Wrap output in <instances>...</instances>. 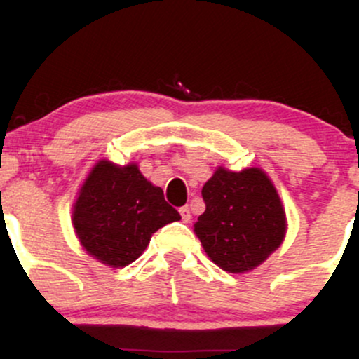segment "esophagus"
I'll return each instance as SVG.
<instances>
[{
    "label": "esophagus",
    "instance_id": "obj_1",
    "mask_svg": "<svg viewBox=\"0 0 359 359\" xmlns=\"http://www.w3.org/2000/svg\"><path fill=\"white\" fill-rule=\"evenodd\" d=\"M179 212H180V216H182V221L184 222L191 221L192 216H191V211H189V205H184V208H180Z\"/></svg>",
    "mask_w": 359,
    "mask_h": 359
}]
</instances>
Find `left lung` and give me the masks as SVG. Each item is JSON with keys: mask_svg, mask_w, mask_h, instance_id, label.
<instances>
[{"mask_svg": "<svg viewBox=\"0 0 359 359\" xmlns=\"http://www.w3.org/2000/svg\"><path fill=\"white\" fill-rule=\"evenodd\" d=\"M203 197L205 211L197 217L194 233L224 271L255 270L285 240V209L262 168L233 172L217 167L204 184Z\"/></svg>", "mask_w": 359, "mask_h": 359, "instance_id": "1", "label": "left lung"}]
</instances>
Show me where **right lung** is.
<instances>
[{"instance_id":"obj_1","label":"right lung","mask_w":359,"mask_h":359,"mask_svg":"<svg viewBox=\"0 0 359 359\" xmlns=\"http://www.w3.org/2000/svg\"><path fill=\"white\" fill-rule=\"evenodd\" d=\"M180 219L163 191L135 162L97 160L77 192L72 226L82 248L111 269H123L147 250L151 234Z\"/></svg>"}]
</instances>
